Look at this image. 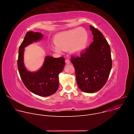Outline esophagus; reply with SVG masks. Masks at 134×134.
Here are the masks:
<instances>
[{
	"label": "esophagus",
	"mask_w": 134,
	"mask_h": 134,
	"mask_svg": "<svg viewBox=\"0 0 134 134\" xmlns=\"http://www.w3.org/2000/svg\"><path fill=\"white\" fill-rule=\"evenodd\" d=\"M65 62H66V64H70V60L69 59H66L65 60Z\"/></svg>",
	"instance_id": "obj_1"
}]
</instances>
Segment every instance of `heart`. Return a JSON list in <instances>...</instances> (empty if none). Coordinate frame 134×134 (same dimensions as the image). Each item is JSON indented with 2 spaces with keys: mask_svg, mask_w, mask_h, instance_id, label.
I'll list each match as a JSON object with an SVG mask.
<instances>
[{
  "mask_svg": "<svg viewBox=\"0 0 134 134\" xmlns=\"http://www.w3.org/2000/svg\"><path fill=\"white\" fill-rule=\"evenodd\" d=\"M88 35L84 29H75L65 31L57 35L55 39L56 44L52 46L53 50L60 52L62 50L70 49L71 52L79 54L85 48Z\"/></svg>",
  "mask_w": 134,
  "mask_h": 134,
  "instance_id": "obj_1",
  "label": "heart"
}]
</instances>
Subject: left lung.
Returning a JSON list of instances; mask_svg holds the SVG:
<instances>
[{"label":"left lung","mask_w":134,"mask_h":134,"mask_svg":"<svg viewBox=\"0 0 134 134\" xmlns=\"http://www.w3.org/2000/svg\"><path fill=\"white\" fill-rule=\"evenodd\" d=\"M93 41L80 56L71 55V62L75 70L80 89L85 93H94L105 84L112 68L110 47L103 34L90 26Z\"/></svg>","instance_id":"1"}]
</instances>
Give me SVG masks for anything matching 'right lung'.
Here are the masks:
<instances>
[{
    "label": "right lung",
    "instance_id": "1",
    "mask_svg": "<svg viewBox=\"0 0 134 134\" xmlns=\"http://www.w3.org/2000/svg\"><path fill=\"white\" fill-rule=\"evenodd\" d=\"M42 37L43 35L39 32L29 31L26 33L19 48L17 67L23 84L30 91L41 97H48L54 94L58 88V75L65 65L64 57L46 56L43 65L36 72L26 70L23 61L24 48L41 40Z\"/></svg>",
    "mask_w": 134,
    "mask_h": 134
}]
</instances>
